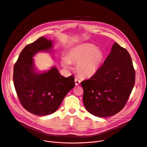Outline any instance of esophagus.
I'll return each mask as SVG.
<instances>
[{
    "instance_id": "esophagus-1",
    "label": "esophagus",
    "mask_w": 147,
    "mask_h": 147,
    "mask_svg": "<svg viewBox=\"0 0 147 147\" xmlns=\"http://www.w3.org/2000/svg\"><path fill=\"white\" fill-rule=\"evenodd\" d=\"M74 81H75V84H76V86L79 85L80 83L81 82V81L79 79H78V78H75Z\"/></svg>"
}]
</instances>
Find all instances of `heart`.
<instances>
[{
	"label": "heart",
	"instance_id": "b5f03b06",
	"mask_svg": "<svg viewBox=\"0 0 147 147\" xmlns=\"http://www.w3.org/2000/svg\"><path fill=\"white\" fill-rule=\"evenodd\" d=\"M104 54L102 51L92 44H84L72 48L67 57L62 60L65 67H69L70 63H77L76 70L78 74L84 78L94 76L102 65Z\"/></svg>",
	"mask_w": 147,
	"mask_h": 147
}]
</instances>
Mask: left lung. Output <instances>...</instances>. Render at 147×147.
<instances>
[{
    "instance_id": "1",
    "label": "left lung",
    "mask_w": 147,
    "mask_h": 147,
    "mask_svg": "<svg viewBox=\"0 0 147 147\" xmlns=\"http://www.w3.org/2000/svg\"><path fill=\"white\" fill-rule=\"evenodd\" d=\"M135 78V70L129 53L115 42L97 72L81 82L86 109L100 117L117 113L126 104Z\"/></svg>"
}]
</instances>
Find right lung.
<instances>
[{"label": "right lung", "instance_id": "right-lung-1", "mask_svg": "<svg viewBox=\"0 0 147 147\" xmlns=\"http://www.w3.org/2000/svg\"><path fill=\"white\" fill-rule=\"evenodd\" d=\"M52 47L51 40L39 38L23 49L14 66L13 82L20 102L27 111L38 116L56 112L75 86L74 76L64 77L56 67L43 73L35 71L34 55Z\"/></svg>", "mask_w": 147, "mask_h": 147}]
</instances>
